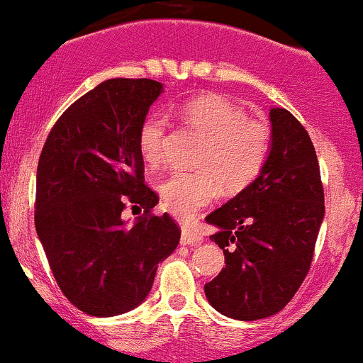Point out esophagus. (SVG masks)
<instances>
[{
  "instance_id": "34e87169",
  "label": "esophagus",
  "mask_w": 363,
  "mask_h": 363,
  "mask_svg": "<svg viewBox=\"0 0 363 363\" xmlns=\"http://www.w3.org/2000/svg\"><path fill=\"white\" fill-rule=\"evenodd\" d=\"M201 240H203V235H201L200 231L189 226H182L181 243H184V245H191V243H200Z\"/></svg>"
}]
</instances>
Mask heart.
Returning a JSON list of instances; mask_svg holds the SVG:
<instances>
[{
	"label": "heart",
	"instance_id": "b5f03b06",
	"mask_svg": "<svg viewBox=\"0 0 363 363\" xmlns=\"http://www.w3.org/2000/svg\"><path fill=\"white\" fill-rule=\"evenodd\" d=\"M179 120L201 135L205 144L194 160V172H172L158 186L163 207L181 219H191L219 193H238L264 172L273 150L268 121L249 114L223 95H200L177 106ZM169 118L150 113L137 130L139 155L150 167L165 156Z\"/></svg>",
	"mask_w": 363,
	"mask_h": 363
}]
</instances>
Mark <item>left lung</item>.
Here are the masks:
<instances>
[{
    "mask_svg": "<svg viewBox=\"0 0 363 363\" xmlns=\"http://www.w3.org/2000/svg\"><path fill=\"white\" fill-rule=\"evenodd\" d=\"M273 150L261 177L207 217L226 268L205 284L208 303L236 320L278 313L306 278L322 224L323 184L315 147L301 121L272 113Z\"/></svg>",
    "mask_w": 363,
    "mask_h": 363,
    "instance_id": "8db88e82",
    "label": "left lung"
}]
</instances>
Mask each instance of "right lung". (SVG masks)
<instances>
[{
  "mask_svg": "<svg viewBox=\"0 0 363 363\" xmlns=\"http://www.w3.org/2000/svg\"><path fill=\"white\" fill-rule=\"evenodd\" d=\"M160 94L155 79H108L60 114L41 150L36 233L57 285L86 315L139 306L181 238L169 213L152 212L160 196L144 182L137 147ZM128 204L145 211L130 227L121 219Z\"/></svg>",
  "mask_w": 363,
  "mask_h": 363,
  "instance_id": "add662e5",
  "label": "right lung"
}]
</instances>
